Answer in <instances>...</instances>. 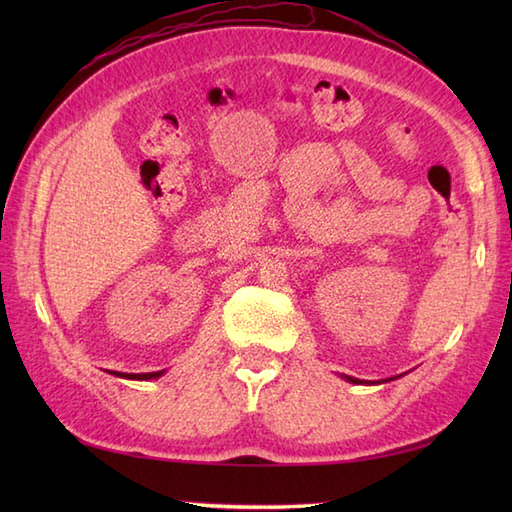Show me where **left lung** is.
Segmentation results:
<instances>
[{
    "label": "left lung",
    "instance_id": "obj_1",
    "mask_svg": "<svg viewBox=\"0 0 512 512\" xmlns=\"http://www.w3.org/2000/svg\"><path fill=\"white\" fill-rule=\"evenodd\" d=\"M345 380H347V383H354V385H372V380H369V383H367V380H358V378H354V376H343ZM398 378V376H396ZM389 380H394V378H389ZM378 383H380V380H378Z\"/></svg>",
    "mask_w": 512,
    "mask_h": 512
}]
</instances>
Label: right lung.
<instances>
[{
	"label": "right lung",
	"mask_w": 512,
	"mask_h": 512,
	"mask_svg": "<svg viewBox=\"0 0 512 512\" xmlns=\"http://www.w3.org/2000/svg\"><path fill=\"white\" fill-rule=\"evenodd\" d=\"M116 376L121 378H129V380H151V378H160L165 374V369H160V372H149V374H123V372H114Z\"/></svg>",
	"instance_id": "1"
}]
</instances>
